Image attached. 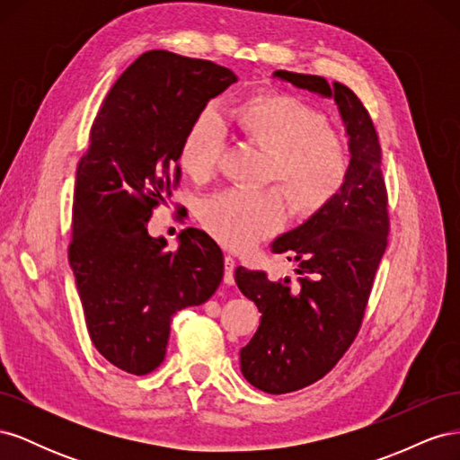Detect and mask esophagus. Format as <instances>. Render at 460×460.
<instances>
[{"instance_id": "esophagus-1", "label": "esophagus", "mask_w": 460, "mask_h": 460, "mask_svg": "<svg viewBox=\"0 0 460 460\" xmlns=\"http://www.w3.org/2000/svg\"><path fill=\"white\" fill-rule=\"evenodd\" d=\"M234 269H235V261L234 257H225V284L234 286Z\"/></svg>"}]
</instances>
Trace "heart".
<instances>
[{
    "instance_id": "obj_1",
    "label": "heart",
    "mask_w": 460,
    "mask_h": 460,
    "mask_svg": "<svg viewBox=\"0 0 460 460\" xmlns=\"http://www.w3.org/2000/svg\"><path fill=\"white\" fill-rule=\"evenodd\" d=\"M243 136L270 151L267 176L278 180L299 213L311 215L338 196L349 153L341 137L309 103L288 93H259L230 111ZM226 142V128L213 105L191 119L178 149V161L193 180L217 171ZM289 215L284 193L276 188H232L201 205V225L217 242L234 252L252 249L280 230Z\"/></svg>"
}]
</instances>
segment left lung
<instances>
[{
    "instance_id": "left-lung-1",
    "label": "left lung",
    "mask_w": 460,
    "mask_h": 460,
    "mask_svg": "<svg viewBox=\"0 0 460 460\" xmlns=\"http://www.w3.org/2000/svg\"><path fill=\"white\" fill-rule=\"evenodd\" d=\"M274 78L333 100L349 137V171L326 207L272 242L297 262L299 284L235 269V284L261 311L240 351L243 378L261 392L289 394L323 378L349 349L387 245L389 217L378 134L358 97L340 82L276 71Z\"/></svg>"
}]
</instances>
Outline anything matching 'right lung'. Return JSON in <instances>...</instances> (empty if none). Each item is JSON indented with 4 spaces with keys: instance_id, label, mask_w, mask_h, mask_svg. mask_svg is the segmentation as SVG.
Returning <instances> with one entry per match:
<instances>
[{
    "instance_id": "1",
    "label": "right lung",
    "mask_w": 460,
    "mask_h": 460,
    "mask_svg": "<svg viewBox=\"0 0 460 460\" xmlns=\"http://www.w3.org/2000/svg\"><path fill=\"white\" fill-rule=\"evenodd\" d=\"M234 82L226 66L153 49L119 76L92 124L76 171L68 261L92 343L128 374L155 370L172 316L205 303L222 282L215 240L182 230L176 252H166L147 220L178 184L188 124Z\"/></svg>"
}]
</instances>
